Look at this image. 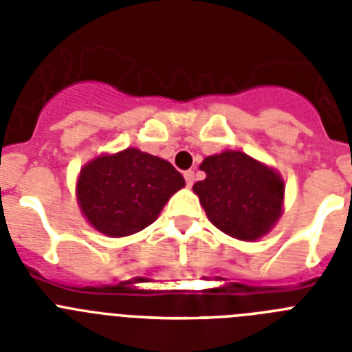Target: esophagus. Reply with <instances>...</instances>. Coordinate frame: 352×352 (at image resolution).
I'll use <instances>...</instances> for the list:
<instances>
[{
    "instance_id": "esophagus-1",
    "label": "esophagus",
    "mask_w": 352,
    "mask_h": 352,
    "mask_svg": "<svg viewBox=\"0 0 352 352\" xmlns=\"http://www.w3.org/2000/svg\"><path fill=\"white\" fill-rule=\"evenodd\" d=\"M183 176H185L186 186H192V185H194V179H195L194 170H185V173H183Z\"/></svg>"
}]
</instances>
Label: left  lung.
<instances>
[{"mask_svg":"<svg viewBox=\"0 0 352 352\" xmlns=\"http://www.w3.org/2000/svg\"><path fill=\"white\" fill-rule=\"evenodd\" d=\"M194 185L199 203L217 229L241 241H257L276 226L284 211L285 183L280 173L234 149L211 155Z\"/></svg>","mask_w":352,"mask_h":352,"instance_id":"left-lung-1","label":"left lung"}]
</instances>
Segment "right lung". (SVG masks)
I'll use <instances>...</instances> for the list:
<instances>
[{"instance_id": "add662e5", "label": "right lung", "mask_w": 352, "mask_h": 352, "mask_svg": "<svg viewBox=\"0 0 352 352\" xmlns=\"http://www.w3.org/2000/svg\"><path fill=\"white\" fill-rule=\"evenodd\" d=\"M183 186L185 179L169 162L126 148L84 164L76 195L93 229L109 238H125L151 226Z\"/></svg>"}]
</instances>
